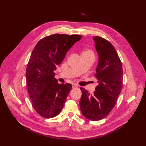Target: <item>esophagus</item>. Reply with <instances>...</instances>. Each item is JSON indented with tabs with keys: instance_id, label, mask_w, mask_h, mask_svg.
I'll return each mask as SVG.
<instances>
[{
	"instance_id": "34e87169",
	"label": "esophagus",
	"mask_w": 146,
	"mask_h": 146,
	"mask_svg": "<svg viewBox=\"0 0 146 146\" xmlns=\"http://www.w3.org/2000/svg\"><path fill=\"white\" fill-rule=\"evenodd\" d=\"M72 88H78V85H76V84H73V85H72Z\"/></svg>"
}]
</instances>
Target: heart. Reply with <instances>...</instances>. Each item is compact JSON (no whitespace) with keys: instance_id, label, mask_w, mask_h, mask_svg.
<instances>
[{"instance_id":"obj_1","label":"heart","mask_w":146,"mask_h":146,"mask_svg":"<svg viewBox=\"0 0 146 146\" xmlns=\"http://www.w3.org/2000/svg\"><path fill=\"white\" fill-rule=\"evenodd\" d=\"M82 55H94V53L90 49H85V50L83 51L82 53Z\"/></svg>"}]
</instances>
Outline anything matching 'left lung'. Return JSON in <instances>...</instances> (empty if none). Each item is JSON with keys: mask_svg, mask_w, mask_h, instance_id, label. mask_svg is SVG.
Returning <instances> with one entry per match:
<instances>
[{"mask_svg": "<svg viewBox=\"0 0 146 146\" xmlns=\"http://www.w3.org/2000/svg\"><path fill=\"white\" fill-rule=\"evenodd\" d=\"M98 61L95 76L98 85L94 94L81 88L80 107L86 119L97 121L104 119L113 109L122 88V66L115 49L107 40L93 37Z\"/></svg>", "mask_w": 146, "mask_h": 146, "instance_id": "left-lung-1", "label": "left lung"}]
</instances>
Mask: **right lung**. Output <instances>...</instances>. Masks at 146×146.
<instances>
[{
    "label": "right lung",
    "mask_w": 146,
    "mask_h": 146,
    "mask_svg": "<svg viewBox=\"0 0 146 146\" xmlns=\"http://www.w3.org/2000/svg\"><path fill=\"white\" fill-rule=\"evenodd\" d=\"M82 38L56 34L41 39L34 48L26 71V83L33 107L41 116L54 117L63 108L72 86L58 83L54 71Z\"/></svg>",
    "instance_id": "obj_1"
}]
</instances>
